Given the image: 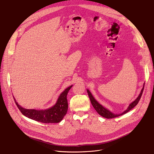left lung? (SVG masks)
<instances>
[{"label": "left lung", "instance_id": "obj_1", "mask_svg": "<svg viewBox=\"0 0 154 154\" xmlns=\"http://www.w3.org/2000/svg\"><path fill=\"white\" fill-rule=\"evenodd\" d=\"M144 85L143 86V89L141 91L140 94H139V95L137 96V98L133 103H131L129 105V106H128V107L127 108V110H125L123 112H122V114H113L112 112H111L110 111H109V110H107V109L104 107L102 105H101L100 103H98V102H97L94 98L93 95L91 94V93H90V91L88 90H87V93H88V96L90 97V101L91 103V104L93 105V107L96 110L97 112L98 113L100 116H101L102 117H103L104 118H106V119H112V118H115V117H119L120 116H122V115H123V114H125L126 113H127L128 112H129L134 107H135L137 104V103H139V100H140V99H141V97L142 96V94H143V90H144Z\"/></svg>", "mask_w": 154, "mask_h": 154}]
</instances>
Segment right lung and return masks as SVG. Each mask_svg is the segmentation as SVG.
Returning a JSON list of instances; mask_svg holds the SVG:
<instances>
[{"label": "right lung", "instance_id": "right-lung-1", "mask_svg": "<svg viewBox=\"0 0 154 154\" xmlns=\"http://www.w3.org/2000/svg\"><path fill=\"white\" fill-rule=\"evenodd\" d=\"M72 87V85L65 89V90L60 95L57 103L53 107L45 110L24 109L18 104L14 97L13 98L17 107L24 116L44 123H59L63 120L67 113L68 109L67 95L68 91Z\"/></svg>", "mask_w": 154, "mask_h": 154}]
</instances>
